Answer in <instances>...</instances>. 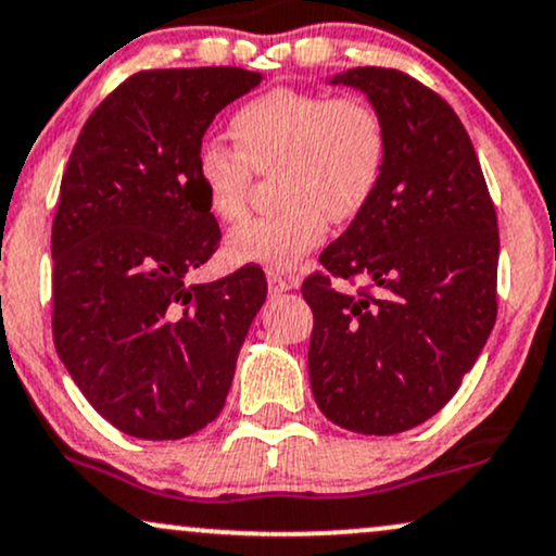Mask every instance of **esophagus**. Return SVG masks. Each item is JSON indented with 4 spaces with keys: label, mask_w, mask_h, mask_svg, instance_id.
<instances>
[{
    "label": "esophagus",
    "mask_w": 556,
    "mask_h": 556,
    "mask_svg": "<svg viewBox=\"0 0 556 556\" xmlns=\"http://www.w3.org/2000/svg\"><path fill=\"white\" fill-rule=\"evenodd\" d=\"M299 283L296 276H291V273H280V270H267V289L270 293H280V291H289L293 286Z\"/></svg>",
    "instance_id": "obj_1"
}]
</instances>
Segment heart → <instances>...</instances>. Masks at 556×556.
Here are the masks:
<instances>
[{"label":"heart","instance_id":"heart-1","mask_svg":"<svg viewBox=\"0 0 556 556\" xmlns=\"http://www.w3.org/2000/svg\"><path fill=\"white\" fill-rule=\"evenodd\" d=\"M233 149L203 143L195 177L218 222L250 211L255 175L276 177V214L244 222L229 237L239 263L296 265L327 226L351 224L379 193L389 156L381 113L363 94L276 87L244 102L229 121Z\"/></svg>","mask_w":556,"mask_h":556}]
</instances>
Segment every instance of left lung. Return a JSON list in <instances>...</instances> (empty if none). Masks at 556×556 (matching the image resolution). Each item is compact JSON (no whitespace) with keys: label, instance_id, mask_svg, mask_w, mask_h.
Returning a JSON list of instances; mask_svg holds the SVG:
<instances>
[{"label":"left lung","instance_id":"obj_1","mask_svg":"<svg viewBox=\"0 0 556 556\" xmlns=\"http://www.w3.org/2000/svg\"><path fill=\"white\" fill-rule=\"evenodd\" d=\"M332 81L368 94L389 156L371 205L301 283L314 314L309 381L334 425L394 435L443 409L495 327L497 214L467 128L441 94L379 66ZM334 279L359 289L342 292Z\"/></svg>","mask_w":556,"mask_h":556}]
</instances>
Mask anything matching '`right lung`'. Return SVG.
Here are the masks:
<instances>
[{"instance_id": "obj_1", "label": "right lung", "mask_w": 556, "mask_h": 556, "mask_svg": "<svg viewBox=\"0 0 556 556\" xmlns=\"http://www.w3.org/2000/svg\"><path fill=\"white\" fill-rule=\"evenodd\" d=\"M260 79L239 66L136 72L89 115L61 177L53 345L87 402L134 438L177 441L216 420L265 301L252 263L188 283L222 244L198 149Z\"/></svg>"}]
</instances>
